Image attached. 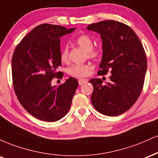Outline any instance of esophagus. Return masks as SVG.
<instances>
[{
	"label": "esophagus",
	"mask_w": 158,
	"mask_h": 158,
	"mask_svg": "<svg viewBox=\"0 0 158 158\" xmlns=\"http://www.w3.org/2000/svg\"><path fill=\"white\" fill-rule=\"evenodd\" d=\"M87 82V80L86 79H79L78 80V83L79 85H82L83 83H86Z\"/></svg>",
	"instance_id": "esophagus-1"
}]
</instances>
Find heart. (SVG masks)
I'll return each instance as SVG.
<instances>
[{
	"instance_id": "1",
	"label": "heart",
	"mask_w": 158,
	"mask_h": 158,
	"mask_svg": "<svg viewBox=\"0 0 158 158\" xmlns=\"http://www.w3.org/2000/svg\"><path fill=\"white\" fill-rule=\"evenodd\" d=\"M76 44L83 49L86 50L89 57L95 58L100 55L99 50L92 49L93 48V41L88 35H83L76 38ZM60 59L63 62H67L69 60V49L65 47L63 49L60 55ZM91 69V66L89 64H75L69 68L68 73L74 77H85L89 74Z\"/></svg>"
}]
</instances>
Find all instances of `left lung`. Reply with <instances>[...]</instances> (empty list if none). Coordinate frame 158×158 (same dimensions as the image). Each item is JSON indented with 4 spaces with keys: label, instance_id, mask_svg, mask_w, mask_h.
Here are the masks:
<instances>
[{
    "label": "left lung",
    "instance_id": "8db88e82",
    "mask_svg": "<svg viewBox=\"0 0 158 158\" xmlns=\"http://www.w3.org/2000/svg\"><path fill=\"white\" fill-rule=\"evenodd\" d=\"M88 30L101 35L103 56L98 75L111 70L110 82L103 85L92 78V105L101 114L117 116L129 110L141 93L147 60L138 35L129 26L115 20H103L89 25Z\"/></svg>",
    "mask_w": 158,
    "mask_h": 158
}]
</instances>
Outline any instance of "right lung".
<instances>
[{
	"label": "right lung",
	"instance_id": "right-lung-1",
	"mask_svg": "<svg viewBox=\"0 0 158 158\" xmlns=\"http://www.w3.org/2000/svg\"><path fill=\"white\" fill-rule=\"evenodd\" d=\"M75 28L58 25L38 26L22 39L12 59L13 86L18 101L29 114L40 120L55 122L67 114L78 86L69 77L59 86H52L61 65L60 38Z\"/></svg>",
	"mask_w": 158,
	"mask_h": 158
}]
</instances>
